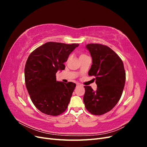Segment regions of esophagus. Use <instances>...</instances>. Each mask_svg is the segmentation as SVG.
<instances>
[{"label":"esophagus","instance_id":"esophagus-1","mask_svg":"<svg viewBox=\"0 0 147 147\" xmlns=\"http://www.w3.org/2000/svg\"><path fill=\"white\" fill-rule=\"evenodd\" d=\"M80 86H83L82 84H77V88H78V87H80Z\"/></svg>","mask_w":147,"mask_h":147}]
</instances>
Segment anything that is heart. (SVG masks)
Returning <instances> with one entry per match:
<instances>
[{
    "instance_id": "b5f03b06",
    "label": "heart",
    "mask_w": 147,
    "mask_h": 147,
    "mask_svg": "<svg viewBox=\"0 0 147 147\" xmlns=\"http://www.w3.org/2000/svg\"><path fill=\"white\" fill-rule=\"evenodd\" d=\"M85 56H87L86 55H84V54H81L80 56V58H82V57H85Z\"/></svg>"
}]
</instances>
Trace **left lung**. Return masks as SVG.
Returning a JSON list of instances; mask_svg holds the SVG:
<instances>
[{
    "instance_id": "1",
    "label": "left lung",
    "mask_w": 147,
    "mask_h": 147,
    "mask_svg": "<svg viewBox=\"0 0 147 147\" xmlns=\"http://www.w3.org/2000/svg\"><path fill=\"white\" fill-rule=\"evenodd\" d=\"M92 57L90 76H94L97 90L84 86L83 102L89 112L101 115L112 110L121 98L126 81L122 60L107 46L98 43L86 45Z\"/></svg>"
}]
</instances>
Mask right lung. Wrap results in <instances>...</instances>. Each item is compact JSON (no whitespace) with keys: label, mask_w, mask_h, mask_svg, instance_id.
I'll return each instance as SVG.
<instances>
[{"label":"right lung","mask_w":147,"mask_h":147,"mask_svg":"<svg viewBox=\"0 0 147 147\" xmlns=\"http://www.w3.org/2000/svg\"><path fill=\"white\" fill-rule=\"evenodd\" d=\"M79 44L50 42L35 49L29 56L24 69L26 86L30 99L41 112L57 116L67 109L76 84L56 81L57 70Z\"/></svg>","instance_id":"right-lung-1"}]
</instances>
